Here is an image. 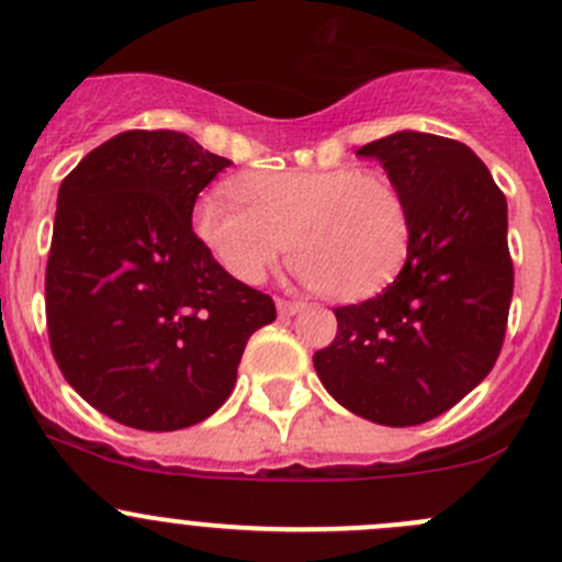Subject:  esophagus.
<instances>
[{
  "instance_id": "1",
  "label": "esophagus",
  "mask_w": 562,
  "mask_h": 562,
  "mask_svg": "<svg viewBox=\"0 0 562 562\" xmlns=\"http://www.w3.org/2000/svg\"><path fill=\"white\" fill-rule=\"evenodd\" d=\"M304 307H307V304H304V302H288V299H277V313H280L282 317L302 313Z\"/></svg>"
}]
</instances>
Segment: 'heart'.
Wrapping results in <instances>:
<instances>
[{
  "mask_svg": "<svg viewBox=\"0 0 562 562\" xmlns=\"http://www.w3.org/2000/svg\"><path fill=\"white\" fill-rule=\"evenodd\" d=\"M241 203L206 192L195 231L236 280H263L285 255L317 293L356 302L396 277L411 247V212L381 171H260L239 176Z\"/></svg>",
  "mask_w": 562,
  "mask_h": 562,
  "instance_id": "heart-1",
  "label": "heart"
}]
</instances>
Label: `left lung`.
I'll return each mask as SVG.
<instances>
[{"mask_svg":"<svg viewBox=\"0 0 562 562\" xmlns=\"http://www.w3.org/2000/svg\"><path fill=\"white\" fill-rule=\"evenodd\" d=\"M411 212L396 280L337 307V337L313 356L328 394L367 422L416 427L454 407L495 367L514 293L506 195L459 140L402 133L361 146Z\"/></svg>","mask_w":562,"mask_h":562,"instance_id":"left-lung-1","label":"left lung"}]
</instances>
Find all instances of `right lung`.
Masks as SVG:
<instances>
[{
    "instance_id": "right-lung-1",
    "label": "right lung",
    "mask_w": 562,
    "mask_h": 562,
    "mask_svg": "<svg viewBox=\"0 0 562 562\" xmlns=\"http://www.w3.org/2000/svg\"><path fill=\"white\" fill-rule=\"evenodd\" d=\"M231 160L176 130H130L89 151L56 198L45 269L50 353L113 422L173 432L231 396L247 339L277 317L192 231Z\"/></svg>"
}]
</instances>
